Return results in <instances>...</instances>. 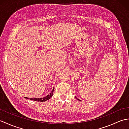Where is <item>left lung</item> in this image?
Segmentation results:
<instances>
[{
    "label": "left lung",
    "instance_id": "8db88e82",
    "mask_svg": "<svg viewBox=\"0 0 129 129\" xmlns=\"http://www.w3.org/2000/svg\"><path fill=\"white\" fill-rule=\"evenodd\" d=\"M78 100H79V99H78Z\"/></svg>",
    "mask_w": 129,
    "mask_h": 129
}]
</instances>
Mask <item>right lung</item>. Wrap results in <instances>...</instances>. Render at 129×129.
Returning a JSON list of instances; mask_svg holds the SVG:
<instances>
[{"mask_svg": "<svg viewBox=\"0 0 129 129\" xmlns=\"http://www.w3.org/2000/svg\"><path fill=\"white\" fill-rule=\"evenodd\" d=\"M54 88L52 90V91L48 95L46 96L44 98H35V99H33V98H30L29 99L30 100H34V101H40V102H43V101H45L46 100H48L49 99H50V98L51 97H52V96L53 95V92H54ZM26 99H29L28 98H25Z\"/></svg>", "mask_w": 129, "mask_h": 129, "instance_id": "add662e5", "label": "right lung"}]
</instances>
